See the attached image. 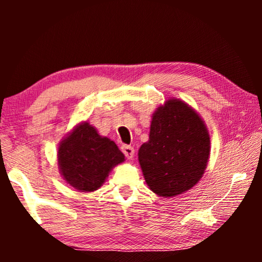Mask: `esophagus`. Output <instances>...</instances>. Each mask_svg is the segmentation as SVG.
<instances>
[{"label":"esophagus","instance_id":"34e87169","mask_svg":"<svg viewBox=\"0 0 262 262\" xmlns=\"http://www.w3.org/2000/svg\"><path fill=\"white\" fill-rule=\"evenodd\" d=\"M121 151L124 152V155L127 157L128 160H132V157L135 155V149L131 145H123L121 146Z\"/></svg>","mask_w":262,"mask_h":262}]
</instances>
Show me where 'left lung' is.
Listing matches in <instances>:
<instances>
[{
	"instance_id": "1",
	"label": "left lung",
	"mask_w": 262,
	"mask_h": 262,
	"mask_svg": "<svg viewBox=\"0 0 262 262\" xmlns=\"http://www.w3.org/2000/svg\"><path fill=\"white\" fill-rule=\"evenodd\" d=\"M210 144L196 111L180 99H168L152 114L149 141L138 150L146 185L164 198L187 192L206 169Z\"/></svg>"
}]
</instances>
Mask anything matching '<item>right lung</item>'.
<instances>
[{
    "label": "right lung",
    "mask_w": 262,
    "mask_h": 262,
    "mask_svg": "<svg viewBox=\"0 0 262 262\" xmlns=\"http://www.w3.org/2000/svg\"><path fill=\"white\" fill-rule=\"evenodd\" d=\"M125 161L116 143L102 137L88 121L77 124L58 145L57 162L67 184L78 192H94L110 171Z\"/></svg>",
    "instance_id": "1"
}]
</instances>
